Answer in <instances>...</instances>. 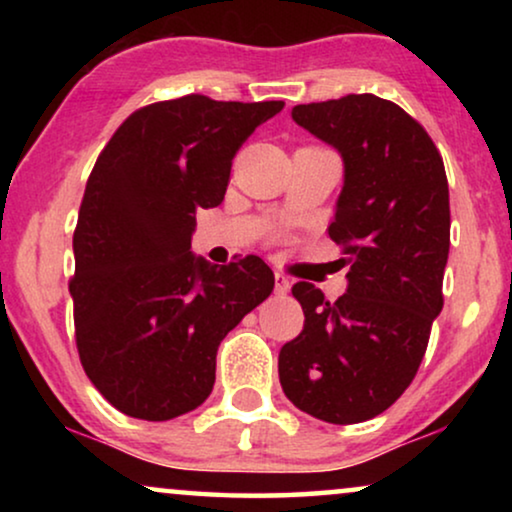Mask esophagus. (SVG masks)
<instances>
[{"label":"esophagus","instance_id":"1","mask_svg":"<svg viewBox=\"0 0 512 512\" xmlns=\"http://www.w3.org/2000/svg\"><path fill=\"white\" fill-rule=\"evenodd\" d=\"M291 289V279L282 275V272H275V293L277 296H286Z\"/></svg>","mask_w":512,"mask_h":512}]
</instances>
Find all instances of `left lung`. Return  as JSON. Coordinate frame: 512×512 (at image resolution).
Wrapping results in <instances>:
<instances>
[{"label": "left lung", "instance_id": "obj_1", "mask_svg": "<svg viewBox=\"0 0 512 512\" xmlns=\"http://www.w3.org/2000/svg\"><path fill=\"white\" fill-rule=\"evenodd\" d=\"M291 116L345 163L328 235L349 272L335 303L314 284H293L305 326L279 352V382L307 415L359 424L410 387L443 310L445 165L429 132L377 95L298 104Z\"/></svg>", "mask_w": 512, "mask_h": 512}]
</instances>
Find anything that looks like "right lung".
Listing matches in <instances>:
<instances>
[{"label": "right lung", "mask_w": 512, "mask_h": 512, "mask_svg": "<svg viewBox=\"0 0 512 512\" xmlns=\"http://www.w3.org/2000/svg\"><path fill=\"white\" fill-rule=\"evenodd\" d=\"M284 102H156L121 123L90 172L69 293L81 366L123 415L167 422L207 401L221 340L272 293L258 256L191 251L195 209L221 205L235 153Z\"/></svg>", "instance_id": "obj_1"}]
</instances>
